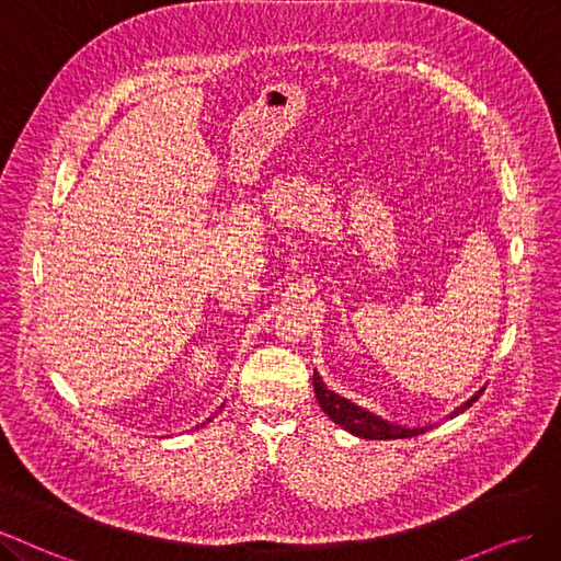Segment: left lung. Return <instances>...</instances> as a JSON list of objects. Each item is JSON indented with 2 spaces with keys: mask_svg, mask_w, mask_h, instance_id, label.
<instances>
[{
  "mask_svg": "<svg viewBox=\"0 0 561 561\" xmlns=\"http://www.w3.org/2000/svg\"><path fill=\"white\" fill-rule=\"evenodd\" d=\"M312 385H314V393H317V401H319L321 410L327 412L335 424L350 431L352 436L368 438V440H396V438H414V436H420V433L428 431V426L408 428V426H399V424H391L382 417H377L375 412H368L360 405L347 401L345 396L331 391L327 385H323V379L317 375V370L312 377ZM482 391H484V387L473 396V399H468L463 405H459L455 412H451L449 420L457 417V414H461L466 408H471L480 399Z\"/></svg>",
  "mask_w": 561,
  "mask_h": 561,
  "instance_id": "1",
  "label": "left lung"
}]
</instances>
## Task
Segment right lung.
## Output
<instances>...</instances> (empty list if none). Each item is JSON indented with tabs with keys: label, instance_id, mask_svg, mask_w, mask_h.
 Returning a JSON list of instances; mask_svg holds the SVG:
<instances>
[{
	"label": "right lung",
	"instance_id": "add662e5",
	"mask_svg": "<svg viewBox=\"0 0 561 561\" xmlns=\"http://www.w3.org/2000/svg\"><path fill=\"white\" fill-rule=\"evenodd\" d=\"M221 408H224V405H221ZM207 422H209V420H207Z\"/></svg>",
	"mask_w": 561,
	"mask_h": 561
}]
</instances>
